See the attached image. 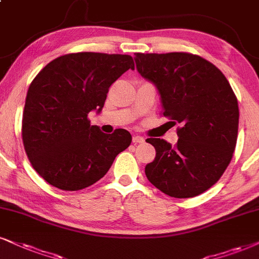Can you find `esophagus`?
<instances>
[{
    "instance_id": "esophagus-1",
    "label": "esophagus",
    "mask_w": 259,
    "mask_h": 259,
    "mask_svg": "<svg viewBox=\"0 0 259 259\" xmlns=\"http://www.w3.org/2000/svg\"><path fill=\"white\" fill-rule=\"evenodd\" d=\"M144 138H143L142 136H133V138H132V142L135 143V144H140V143H144Z\"/></svg>"
}]
</instances>
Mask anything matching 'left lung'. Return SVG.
<instances>
[{
	"mask_svg": "<svg viewBox=\"0 0 259 259\" xmlns=\"http://www.w3.org/2000/svg\"><path fill=\"white\" fill-rule=\"evenodd\" d=\"M137 71L155 85L164 116L181 124L178 143L149 138L156 149L148 180L174 198L205 192L225 173L235 150L238 100L223 73L187 53L140 54Z\"/></svg>",
	"mask_w": 259,
	"mask_h": 259,
	"instance_id": "8db88e82",
	"label": "left lung"
}]
</instances>
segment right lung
Wrapping results in <instances>:
<instances>
[{"label": "right lung", "instance_id": "1", "mask_svg": "<svg viewBox=\"0 0 259 259\" xmlns=\"http://www.w3.org/2000/svg\"><path fill=\"white\" fill-rule=\"evenodd\" d=\"M128 69L130 55L68 54L53 60L28 88L22 116V142L32 167L47 183L78 191L97 183L132 136L119 128L107 135L91 126L88 114H100L108 90Z\"/></svg>", "mask_w": 259, "mask_h": 259}]
</instances>
